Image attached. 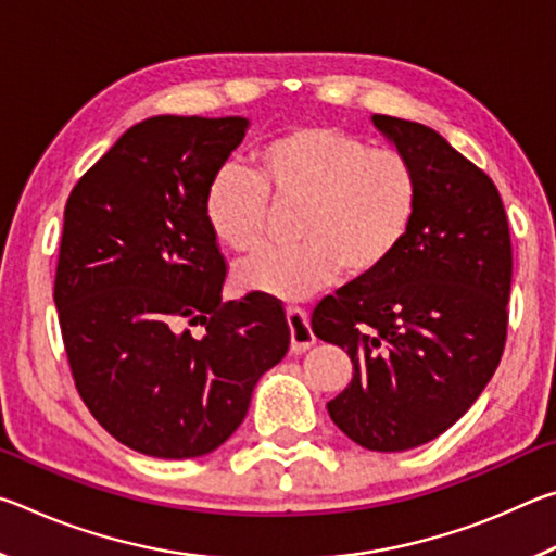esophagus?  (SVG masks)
<instances>
[{"instance_id": "obj_1", "label": "esophagus", "mask_w": 556, "mask_h": 556, "mask_svg": "<svg viewBox=\"0 0 556 556\" xmlns=\"http://www.w3.org/2000/svg\"><path fill=\"white\" fill-rule=\"evenodd\" d=\"M287 324H289V333H291V353H306L308 348L314 345L316 336L312 331V324H308V316L304 308L289 306Z\"/></svg>"}]
</instances>
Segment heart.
Instances as JSON below:
<instances>
[{
    "label": "heart",
    "mask_w": 556,
    "mask_h": 556,
    "mask_svg": "<svg viewBox=\"0 0 556 556\" xmlns=\"http://www.w3.org/2000/svg\"><path fill=\"white\" fill-rule=\"evenodd\" d=\"M252 159L255 174L223 166L205 188L213 235L232 252H250L267 238L271 203H301L299 244L240 262L235 285L242 291L296 301L331 285L341 269L348 279L375 277L402 250L417 218L419 176L409 159L370 147L355 131L289 127L262 142Z\"/></svg>",
    "instance_id": "b5f03b06"
}]
</instances>
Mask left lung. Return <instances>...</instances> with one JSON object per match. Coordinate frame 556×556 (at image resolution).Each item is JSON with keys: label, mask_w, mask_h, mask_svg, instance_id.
Wrapping results in <instances>:
<instances>
[{"label": "left lung", "mask_w": 556, "mask_h": 556, "mask_svg": "<svg viewBox=\"0 0 556 556\" xmlns=\"http://www.w3.org/2000/svg\"><path fill=\"white\" fill-rule=\"evenodd\" d=\"M419 176V211L375 277L324 296L314 333L341 345L353 380L328 414L355 444L407 451L456 425L501 363L513 244L491 176L419 122L372 115Z\"/></svg>", "instance_id": "left-lung-1"}]
</instances>
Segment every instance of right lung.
<instances>
[{
  "label": "right lung",
  "mask_w": 556,
  "mask_h": 556,
  "mask_svg": "<svg viewBox=\"0 0 556 556\" xmlns=\"http://www.w3.org/2000/svg\"><path fill=\"white\" fill-rule=\"evenodd\" d=\"M244 129V117H149L65 203L53 299L75 390L139 454H211L289 351L277 299L220 301L228 265L203 199Z\"/></svg>",
  "instance_id": "add662e5"
}]
</instances>
